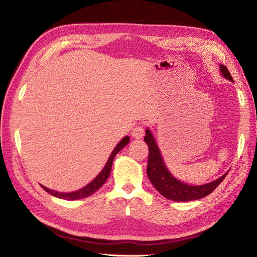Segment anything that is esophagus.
Instances as JSON below:
<instances>
[{"mask_svg": "<svg viewBox=\"0 0 257 257\" xmlns=\"http://www.w3.org/2000/svg\"><path fill=\"white\" fill-rule=\"evenodd\" d=\"M144 135H145V129H144L143 125H137V127L134 128L133 132H132V136L135 139L143 138Z\"/></svg>", "mask_w": 257, "mask_h": 257, "instance_id": "34e87169", "label": "esophagus"}]
</instances>
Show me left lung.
<instances>
[{"label":"left lung","instance_id":"1","mask_svg":"<svg viewBox=\"0 0 257 257\" xmlns=\"http://www.w3.org/2000/svg\"><path fill=\"white\" fill-rule=\"evenodd\" d=\"M220 70L222 75L228 80L233 81L232 76L228 72V69L221 65ZM145 141L148 145L149 156H148V166H147V174L150 182L154 184V187L159 191L160 194L165 198L177 201V202H185V201H193L204 198L214 191L217 185H219L224 178L226 177L227 172L221 178L214 180L210 183L202 184V185H190L180 181L177 178H174L172 174L169 172L165 162L160 154V150L158 148L156 140L152 136L149 129L146 130Z\"/></svg>","mask_w":257,"mask_h":257}]
</instances>
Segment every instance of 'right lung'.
<instances>
[{"label":"right lung","instance_id":"add662e5","mask_svg":"<svg viewBox=\"0 0 257 257\" xmlns=\"http://www.w3.org/2000/svg\"><path fill=\"white\" fill-rule=\"evenodd\" d=\"M129 140H130V138L128 137V136H125L124 138H122V140L120 141V143L116 146V148H114L113 151L111 152V155H110V157H109L106 166L103 167L102 171L99 174H98L96 179L92 180V181L89 184H87L85 188L80 189L78 191H75V192H70V193L56 192V191H53V190L45 188L44 185H42V188L50 194L56 196V198H59V199H64V200L72 201V200H78V199L87 198V196H90L91 194H94L97 190H99L101 188V185L107 181L109 174H110V171H111V166H112V161H113L114 156H116L125 145H128Z\"/></svg>","mask_w":257,"mask_h":257}]
</instances>
